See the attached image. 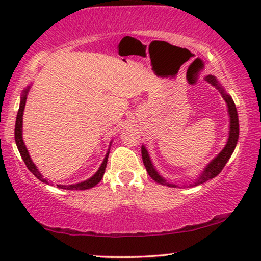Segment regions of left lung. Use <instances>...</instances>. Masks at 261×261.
I'll return each instance as SVG.
<instances>
[{"mask_svg": "<svg viewBox=\"0 0 261 261\" xmlns=\"http://www.w3.org/2000/svg\"><path fill=\"white\" fill-rule=\"evenodd\" d=\"M205 80L209 82L210 84H213L214 87H216V89H219V91L222 95V97L226 101L227 106H228V113H229V117H230V126H229V138H228V141L224 148L221 151L215 159H213L210 162L206 167L204 169V171L199 174V177L196 179V181L194 184L190 185H199L205 183L209 179H213L214 177H216L219 174L222 169L226 165L228 160L233 154L235 146H237L238 139H239V117H238V112H237V107H235V103L233 101V98L230 97L229 95L226 94L223 90V88L221 87L219 84V82L216 81V78L214 76H206ZM141 155H142V162H144V165L147 170V172L149 174V177L152 178L153 180H155L156 183L166 185V187H171L174 188L176 185L174 184H170L164 179V178L160 176V174L156 172V170L153 166V164L151 162V158H149L147 149H146L145 146H141Z\"/></svg>", "mask_w": 261, "mask_h": 261, "instance_id": "1", "label": "left lung"}]
</instances>
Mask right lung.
Instances as JSON below:
<instances>
[{"label":"right lung","instance_id":"1","mask_svg":"<svg viewBox=\"0 0 261 261\" xmlns=\"http://www.w3.org/2000/svg\"><path fill=\"white\" fill-rule=\"evenodd\" d=\"M28 90H30V87H27V89H24L22 92V97H21V102H20V108L19 112H17V116H16V122H15V142L17 148H19V152L21 156H22L24 164H26L27 169L31 171L32 173L34 174L35 177L38 178L39 180H41L42 183L49 184L48 180H46L42 174L39 172V170L37 169V166L34 165V163L32 162L30 154H28V151L24 146V142L22 140V116H23V110H24V105H26V99H27V94ZM108 155H109V151L107 153L105 160L99 166V169L97 170L94 176L89 179L82 181V183L78 184H73V185H57L59 189H66V190H85V189H90L92 187H95L96 184H98L101 181L103 174H105L106 171V166H107V162H108Z\"/></svg>","mask_w":261,"mask_h":261}]
</instances>
